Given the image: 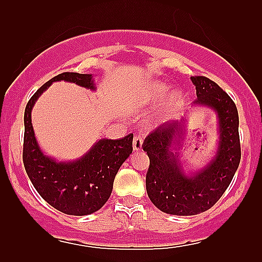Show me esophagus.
I'll return each mask as SVG.
<instances>
[{"label":"esophagus","instance_id":"34e87169","mask_svg":"<svg viewBox=\"0 0 262 262\" xmlns=\"http://www.w3.org/2000/svg\"><path fill=\"white\" fill-rule=\"evenodd\" d=\"M142 144H143V137L142 136H136L133 141V149L134 150H141Z\"/></svg>","mask_w":262,"mask_h":262}]
</instances>
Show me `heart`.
<instances>
[{"label":"heart","instance_id":"b5f03b06","mask_svg":"<svg viewBox=\"0 0 262 262\" xmlns=\"http://www.w3.org/2000/svg\"><path fill=\"white\" fill-rule=\"evenodd\" d=\"M168 91V87L166 84L160 83V82H155L150 86L147 87V90L143 94V99L146 102H150V104H155V102H158L161 99H163L166 94ZM180 101V95L179 94H172L168 99L167 105L168 107H172L175 105L179 104Z\"/></svg>","mask_w":262,"mask_h":262}]
</instances>
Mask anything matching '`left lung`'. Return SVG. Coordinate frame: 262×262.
Segmentation results:
<instances>
[{"mask_svg": "<svg viewBox=\"0 0 262 262\" xmlns=\"http://www.w3.org/2000/svg\"><path fill=\"white\" fill-rule=\"evenodd\" d=\"M191 81L196 89L195 105H204L218 114L219 144L212 162L192 176L184 173L179 156L172 152L185 130L184 119L157 126L142 144L149 157L148 196L158 209L173 215H195L210 209L229 186L241 161L236 104L208 77L195 76Z\"/></svg>", "mask_w": 262, "mask_h": 262, "instance_id": "obj_1", "label": "left lung"}]
</instances>
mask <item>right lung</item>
Masks as SVG:
<instances>
[{
  "mask_svg": "<svg viewBox=\"0 0 262 262\" xmlns=\"http://www.w3.org/2000/svg\"><path fill=\"white\" fill-rule=\"evenodd\" d=\"M55 81H68L95 90L92 75L64 72L44 83L29 100L24 114L23 161L31 184L48 204L70 215L99 210L112 195L120 166L133 152V134L121 139H100L83 157L57 162L41 152L31 124V110L41 94Z\"/></svg>",
  "mask_w": 262,
  "mask_h": 262,
  "instance_id": "add662e5",
  "label": "right lung"
}]
</instances>
